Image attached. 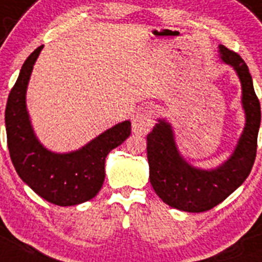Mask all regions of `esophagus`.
Segmentation results:
<instances>
[{
	"label": "esophagus",
	"instance_id": "34e87169",
	"mask_svg": "<svg viewBox=\"0 0 262 262\" xmlns=\"http://www.w3.org/2000/svg\"><path fill=\"white\" fill-rule=\"evenodd\" d=\"M158 110L152 104H145L137 111L136 116L133 117V130L134 133L146 134L155 123V116Z\"/></svg>",
	"mask_w": 262,
	"mask_h": 262
}]
</instances>
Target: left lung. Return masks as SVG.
Here are the masks:
<instances>
[{"mask_svg": "<svg viewBox=\"0 0 262 262\" xmlns=\"http://www.w3.org/2000/svg\"><path fill=\"white\" fill-rule=\"evenodd\" d=\"M220 54L238 73L246 111V126L231 158L216 169H198L181 158L170 125L164 120H159L147 136L151 185L163 202L180 211L199 213L216 207L246 181L255 163L261 108L252 76L235 51L220 45Z\"/></svg>", "mask_w": 262, "mask_h": 262, "instance_id": "obj_1", "label": "left lung"}]
</instances>
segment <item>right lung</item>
Wrapping results in <instances>:
<instances>
[{"mask_svg":"<svg viewBox=\"0 0 262 262\" xmlns=\"http://www.w3.org/2000/svg\"><path fill=\"white\" fill-rule=\"evenodd\" d=\"M42 48L38 46L27 58L7 98V146L16 173L36 194L60 207L76 205L93 199L101 190L106 176V156L130 136V123L112 126L73 152L54 154L46 150L32 130L26 108L27 85Z\"/></svg>","mask_w":262,"mask_h":262,"instance_id":"right-lung-1","label":"right lung"}]
</instances>
